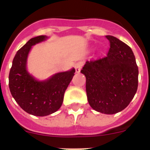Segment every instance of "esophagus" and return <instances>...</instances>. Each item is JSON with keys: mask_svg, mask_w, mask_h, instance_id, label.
<instances>
[{"mask_svg": "<svg viewBox=\"0 0 150 150\" xmlns=\"http://www.w3.org/2000/svg\"><path fill=\"white\" fill-rule=\"evenodd\" d=\"M83 66V63L82 62H76V64H75V65H74V67H75V71H76V73H79L80 72V71H81V68Z\"/></svg>", "mask_w": 150, "mask_h": 150, "instance_id": "obj_1", "label": "esophagus"}]
</instances>
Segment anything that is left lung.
I'll return each instance as SVG.
<instances>
[{"instance_id": "8db88e82", "label": "left lung", "mask_w": 150, "mask_h": 150, "mask_svg": "<svg viewBox=\"0 0 150 150\" xmlns=\"http://www.w3.org/2000/svg\"><path fill=\"white\" fill-rule=\"evenodd\" d=\"M110 50L106 56L87 61L80 72L86 79L87 98L95 110L115 114L124 110L137 92L138 67L132 49L107 35Z\"/></svg>"}]
</instances>
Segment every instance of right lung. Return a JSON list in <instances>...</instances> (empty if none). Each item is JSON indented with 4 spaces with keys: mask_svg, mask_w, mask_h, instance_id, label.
I'll return each instance as SVG.
<instances>
[{
    "mask_svg": "<svg viewBox=\"0 0 150 150\" xmlns=\"http://www.w3.org/2000/svg\"><path fill=\"white\" fill-rule=\"evenodd\" d=\"M46 38L41 35L29 40L16 54L9 74V87L13 98L22 110L37 116H48L60 108L64 94L75 73L73 68L39 81L28 72L26 64L30 49Z\"/></svg>",
    "mask_w": 150,
    "mask_h": 150,
    "instance_id": "obj_1",
    "label": "right lung"
}]
</instances>
